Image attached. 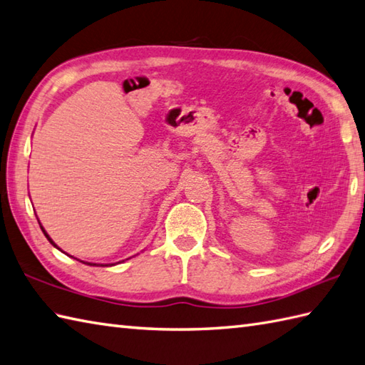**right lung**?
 <instances>
[{"label":"right lung","mask_w":365,"mask_h":365,"mask_svg":"<svg viewBox=\"0 0 365 365\" xmlns=\"http://www.w3.org/2000/svg\"><path fill=\"white\" fill-rule=\"evenodd\" d=\"M40 228H42V231H43V234H45V237H46L48 240H50V242H51V245H54L56 248H58V245H56V244H54V242H53V239H51L50 236H48V234H46V231L43 230V226H40ZM84 264H88V265H98V264H92V262H84ZM112 265H114V264H112Z\"/></svg>","instance_id":"obj_1"}]
</instances>
